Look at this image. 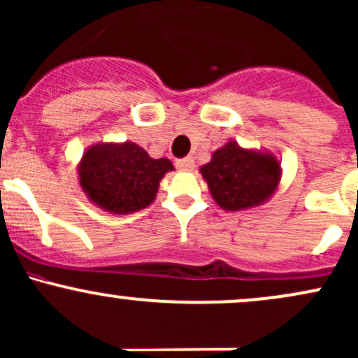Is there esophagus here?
Instances as JSON below:
<instances>
[{
	"label": "esophagus",
	"instance_id": "esophagus-1",
	"mask_svg": "<svg viewBox=\"0 0 358 358\" xmlns=\"http://www.w3.org/2000/svg\"><path fill=\"white\" fill-rule=\"evenodd\" d=\"M194 166H195V161L194 158H190V156L176 161V168H178L180 171H192L194 170Z\"/></svg>",
	"mask_w": 358,
	"mask_h": 358
}]
</instances>
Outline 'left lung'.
I'll use <instances>...</instances> for the list:
<instances>
[{
    "mask_svg": "<svg viewBox=\"0 0 358 358\" xmlns=\"http://www.w3.org/2000/svg\"><path fill=\"white\" fill-rule=\"evenodd\" d=\"M214 202L227 212L253 209L272 199L282 178L280 159L270 151L227 141L200 166Z\"/></svg>",
    "mask_w": 358,
    "mask_h": 358,
    "instance_id": "8db88e82",
    "label": "left lung"
}]
</instances>
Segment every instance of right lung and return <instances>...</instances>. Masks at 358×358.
<instances>
[{"instance_id":"1","label":"right lung","mask_w":358,"mask_h":358,"mask_svg":"<svg viewBox=\"0 0 358 358\" xmlns=\"http://www.w3.org/2000/svg\"><path fill=\"white\" fill-rule=\"evenodd\" d=\"M175 170L166 158L155 159L136 143H98L78 163L81 190L98 209L125 215L155 202L159 182Z\"/></svg>"}]
</instances>
